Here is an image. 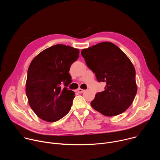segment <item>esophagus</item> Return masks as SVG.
Wrapping results in <instances>:
<instances>
[{"label":"esophagus","instance_id":"obj_1","mask_svg":"<svg viewBox=\"0 0 160 160\" xmlns=\"http://www.w3.org/2000/svg\"><path fill=\"white\" fill-rule=\"evenodd\" d=\"M77 91L78 92H80V93H82V92H83L84 91H85V90H83V89H82V88H78L77 89Z\"/></svg>","mask_w":160,"mask_h":160}]
</instances>
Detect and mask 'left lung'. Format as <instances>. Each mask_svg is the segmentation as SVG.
<instances>
[{
	"instance_id": "obj_1",
	"label": "left lung",
	"mask_w": 160,
	"mask_h": 160,
	"mask_svg": "<svg viewBox=\"0 0 160 160\" xmlns=\"http://www.w3.org/2000/svg\"><path fill=\"white\" fill-rule=\"evenodd\" d=\"M87 66L98 82L106 83L105 90L96 94L92 107L106 117L125 111L138 91L135 70L127 55L115 44L103 42L81 52Z\"/></svg>"
}]
</instances>
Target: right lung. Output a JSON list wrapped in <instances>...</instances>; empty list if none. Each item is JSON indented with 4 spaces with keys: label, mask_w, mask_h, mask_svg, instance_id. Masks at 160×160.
Returning a JSON list of instances; mask_svg holds the SVG:
<instances>
[{
    "label": "right lung",
    "mask_w": 160,
    "mask_h": 160,
    "mask_svg": "<svg viewBox=\"0 0 160 160\" xmlns=\"http://www.w3.org/2000/svg\"><path fill=\"white\" fill-rule=\"evenodd\" d=\"M78 49L57 44L40 52L31 62L26 82V94L32 109L40 119L54 122L70 111L75 92L61 88L71 80L70 68L77 61Z\"/></svg>",
    "instance_id": "add662e5"
}]
</instances>
